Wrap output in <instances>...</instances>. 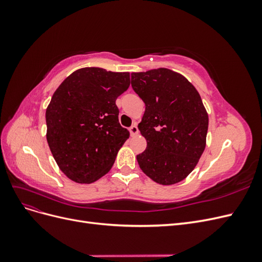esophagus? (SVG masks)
<instances>
[{"instance_id": "obj_1", "label": "esophagus", "mask_w": 262, "mask_h": 262, "mask_svg": "<svg viewBox=\"0 0 262 262\" xmlns=\"http://www.w3.org/2000/svg\"><path fill=\"white\" fill-rule=\"evenodd\" d=\"M129 130H130L131 136H137V134L139 133V129H138V125L137 124H133Z\"/></svg>"}]
</instances>
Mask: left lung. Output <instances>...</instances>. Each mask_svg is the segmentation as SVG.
<instances>
[{
  "label": "left lung",
  "mask_w": 262,
  "mask_h": 262,
  "mask_svg": "<svg viewBox=\"0 0 262 262\" xmlns=\"http://www.w3.org/2000/svg\"><path fill=\"white\" fill-rule=\"evenodd\" d=\"M131 85L145 104L138 125L147 143L137 155L140 168L157 184H177L194 169L207 144L209 116L200 94L166 68L134 72Z\"/></svg>",
  "instance_id": "8db88e82"
}]
</instances>
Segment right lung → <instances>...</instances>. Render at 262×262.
Segmentation results:
<instances>
[{
	"label": "right lung",
	"mask_w": 262,
	"mask_h": 262,
	"mask_svg": "<svg viewBox=\"0 0 262 262\" xmlns=\"http://www.w3.org/2000/svg\"><path fill=\"white\" fill-rule=\"evenodd\" d=\"M129 86V72L83 68L53 93L46 110V136L59 168L71 180L92 184L112 169L130 137L119 123L116 105Z\"/></svg>",
	"instance_id": "obj_1"
}]
</instances>
